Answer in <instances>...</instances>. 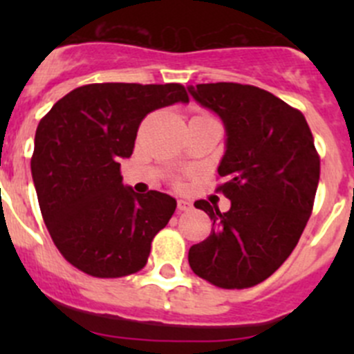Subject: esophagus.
<instances>
[{
  "label": "esophagus",
  "mask_w": 354,
  "mask_h": 354,
  "mask_svg": "<svg viewBox=\"0 0 354 354\" xmlns=\"http://www.w3.org/2000/svg\"><path fill=\"white\" fill-rule=\"evenodd\" d=\"M176 209H178V212H185V210H190L192 209V203L187 202V200H178Z\"/></svg>",
  "instance_id": "1"
}]
</instances>
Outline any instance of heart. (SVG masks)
I'll return each instance as SVG.
<instances>
[{
  "mask_svg": "<svg viewBox=\"0 0 354 354\" xmlns=\"http://www.w3.org/2000/svg\"><path fill=\"white\" fill-rule=\"evenodd\" d=\"M197 116H209V114H205V113H197Z\"/></svg>",
  "mask_w": 354,
  "mask_h": 354,
  "instance_id": "b5f03b06",
  "label": "heart"
}]
</instances>
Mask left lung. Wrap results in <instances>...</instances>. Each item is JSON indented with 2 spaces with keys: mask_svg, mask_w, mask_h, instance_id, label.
Returning <instances> with one entry per match:
<instances>
[{
  "mask_svg": "<svg viewBox=\"0 0 354 354\" xmlns=\"http://www.w3.org/2000/svg\"><path fill=\"white\" fill-rule=\"evenodd\" d=\"M224 121L226 154L216 188L231 200L221 212L207 200L212 231L188 252L192 270L223 289L252 288L291 255L313 210L320 156L299 109L263 88L217 82L188 88Z\"/></svg>",
  "mask_w": 354,
  "mask_h": 354,
  "instance_id": "1",
  "label": "left lung"
}]
</instances>
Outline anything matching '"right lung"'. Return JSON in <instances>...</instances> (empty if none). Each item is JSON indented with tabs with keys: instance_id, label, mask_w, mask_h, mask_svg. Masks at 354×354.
<instances>
[{
	"instance_id": "right-lung-1",
	"label": "right lung",
	"mask_w": 354,
	"mask_h": 354,
	"mask_svg": "<svg viewBox=\"0 0 354 354\" xmlns=\"http://www.w3.org/2000/svg\"><path fill=\"white\" fill-rule=\"evenodd\" d=\"M188 102L181 84H88L39 121L32 178L46 227L66 262L101 279L144 269L176 200L121 183L138 127L152 111Z\"/></svg>"
}]
</instances>
